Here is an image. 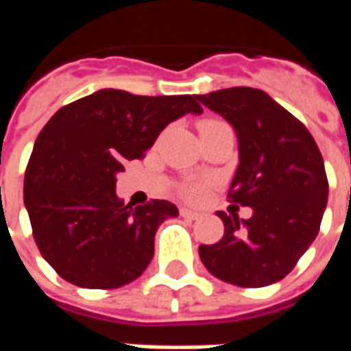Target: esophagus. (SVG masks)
Wrapping results in <instances>:
<instances>
[{
    "mask_svg": "<svg viewBox=\"0 0 351 351\" xmlns=\"http://www.w3.org/2000/svg\"><path fill=\"white\" fill-rule=\"evenodd\" d=\"M180 216H182V218H186V220H197L201 214H199L197 210H190V208L182 206V208H180Z\"/></svg>",
    "mask_w": 351,
    "mask_h": 351,
    "instance_id": "1",
    "label": "esophagus"
}]
</instances>
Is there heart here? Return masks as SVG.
<instances>
[{"mask_svg":"<svg viewBox=\"0 0 351 351\" xmlns=\"http://www.w3.org/2000/svg\"><path fill=\"white\" fill-rule=\"evenodd\" d=\"M205 193V186L203 184H186L182 188V195L188 199H201Z\"/></svg>","mask_w":351,"mask_h":351,"instance_id":"1","label":"heart"}]
</instances>
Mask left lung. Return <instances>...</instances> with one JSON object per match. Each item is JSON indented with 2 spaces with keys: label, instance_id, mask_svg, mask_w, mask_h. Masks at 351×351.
<instances>
[{
  "label": "left lung",
  "instance_id": "obj_1",
  "mask_svg": "<svg viewBox=\"0 0 351 351\" xmlns=\"http://www.w3.org/2000/svg\"><path fill=\"white\" fill-rule=\"evenodd\" d=\"M195 99L233 125L239 167L229 199L252 208L248 220L218 213L223 237L199 246L201 261L233 286H271L317 237L329 193L324 158L310 131L263 90L226 88Z\"/></svg>",
  "mask_w": 351,
  "mask_h": 351
}]
</instances>
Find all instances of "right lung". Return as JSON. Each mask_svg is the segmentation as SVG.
<instances>
[{
	"instance_id": "right-lung-1",
	"label": "right lung",
	"mask_w": 351,
	"mask_h": 351,
	"mask_svg": "<svg viewBox=\"0 0 351 351\" xmlns=\"http://www.w3.org/2000/svg\"><path fill=\"white\" fill-rule=\"evenodd\" d=\"M188 112H203L191 95L148 97L103 88L47 122L27 163L24 205L37 248L62 278L114 289L145 272L156 231L178 208L160 199L137 208L123 205L116 175Z\"/></svg>"
}]
</instances>
